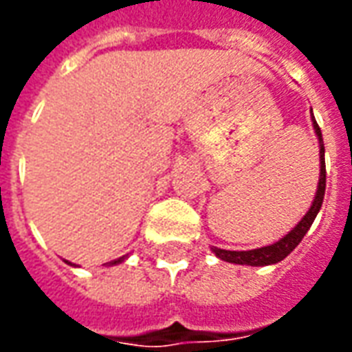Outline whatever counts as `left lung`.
I'll list each match as a JSON object with an SVG mask.
<instances>
[{"instance_id":"left-lung-1","label":"left lung","mask_w":352,"mask_h":352,"mask_svg":"<svg viewBox=\"0 0 352 352\" xmlns=\"http://www.w3.org/2000/svg\"><path fill=\"white\" fill-rule=\"evenodd\" d=\"M312 126H314V132L318 135L320 144V180H318V190L314 195V201L310 205L309 212L301 218V222L293 228L287 236H283L280 241H276L272 245L258 247V249H251V251H226V249H218L212 247V251L217 254L218 258L226 261V263L234 264H249V266H268V264H276L283 261L287 254L292 253L295 247L301 243V239L305 234L309 232L314 218L318 214L320 207H322V201H324V193H326V161H324V142H322V132H320V126L316 124L314 116H312Z\"/></svg>"}]
</instances>
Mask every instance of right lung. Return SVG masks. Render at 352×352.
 I'll return each mask as SVG.
<instances>
[{
	"mask_svg": "<svg viewBox=\"0 0 352 352\" xmlns=\"http://www.w3.org/2000/svg\"><path fill=\"white\" fill-rule=\"evenodd\" d=\"M122 261H124V256H120V258H116V261H113V263H111V264H118V263H122Z\"/></svg>",
	"mask_w": 352,
	"mask_h": 352,
	"instance_id": "obj_1",
	"label": "right lung"
}]
</instances>
